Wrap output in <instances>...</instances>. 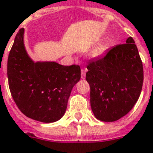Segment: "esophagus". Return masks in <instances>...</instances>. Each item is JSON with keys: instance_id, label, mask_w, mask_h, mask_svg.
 I'll list each match as a JSON object with an SVG mask.
<instances>
[{"instance_id": "34e87169", "label": "esophagus", "mask_w": 153, "mask_h": 153, "mask_svg": "<svg viewBox=\"0 0 153 153\" xmlns=\"http://www.w3.org/2000/svg\"><path fill=\"white\" fill-rule=\"evenodd\" d=\"M86 76V73L85 69H81V79H85Z\"/></svg>"}]
</instances>
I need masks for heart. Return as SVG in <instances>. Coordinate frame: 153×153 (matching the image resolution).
<instances>
[{"mask_svg": "<svg viewBox=\"0 0 153 153\" xmlns=\"http://www.w3.org/2000/svg\"><path fill=\"white\" fill-rule=\"evenodd\" d=\"M108 48V45L107 44L100 45L99 47H97L96 49L93 51V53H91V56L93 58H95V59L100 58V56H102L107 52Z\"/></svg>", "mask_w": 153, "mask_h": 153, "instance_id": "obj_1", "label": "heart"}]
</instances>
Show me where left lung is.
I'll return each instance as SVG.
<instances>
[{"instance_id": "obj_1", "label": "left lung", "mask_w": 153, "mask_h": 153, "mask_svg": "<svg viewBox=\"0 0 153 153\" xmlns=\"http://www.w3.org/2000/svg\"><path fill=\"white\" fill-rule=\"evenodd\" d=\"M110 48L107 54L88 63L86 80L95 117L113 122L132 110L142 90L143 65L134 40Z\"/></svg>"}]
</instances>
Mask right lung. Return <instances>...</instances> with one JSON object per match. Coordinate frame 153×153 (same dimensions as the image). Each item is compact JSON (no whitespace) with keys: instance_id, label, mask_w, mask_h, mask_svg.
Wrapping results in <instances>:
<instances>
[{"instance_id":"obj_1","label":"right lung","mask_w":153,"mask_h":153,"mask_svg":"<svg viewBox=\"0 0 153 153\" xmlns=\"http://www.w3.org/2000/svg\"><path fill=\"white\" fill-rule=\"evenodd\" d=\"M24 36L25 29L21 28L8 58L12 97L26 117L43 123L57 121L65 113L72 89L80 80V66L34 61L27 53Z\"/></svg>"}]
</instances>
